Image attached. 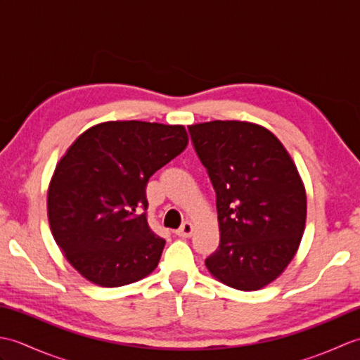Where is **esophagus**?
<instances>
[{"instance_id": "obj_1", "label": "esophagus", "mask_w": 360, "mask_h": 360, "mask_svg": "<svg viewBox=\"0 0 360 360\" xmlns=\"http://www.w3.org/2000/svg\"><path fill=\"white\" fill-rule=\"evenodd\" d=\"M193 231H195L193 224L190 223V221H186V223L182 224V226L178 229V231H176V235L181 236V238H190V236L193 235Z\"/></svg>"}]
</instances>
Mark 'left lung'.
Segmentation results:
<instances>
[{"instance_id": "left-lung-1", "label": "left lung", "mask_w": 360, "mask_h": 360, "mask_svg": "<svg viewBox=\"0 0 360 360\" xmlns=\"http://www.w3.org/2000/svg\"><path fill=\"white\" fill-rule=\"evenodd\" d=\"M217 193L219 246L212 277L258 290L280 277L307 224V190L292 158L269 129L241 120L188 125Z\"/></svg>"}]
</instances>
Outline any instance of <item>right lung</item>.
<instances>
[{
  "mask_svg": "<svg viewBox=\"0 0 360 360\" xmlns=\"http://www.w3.org/2000/svg\"><path fill=\"white\" fill-rule=\"evenodd\" d=\"M188 143L182 125L102 122L83 131L56 165L48 188L53 240L82 277L119 288L147 277L165 240L148 227L145 187Z\"/></svg>",
  "mask_w": 360,
  "mask_h": 360,
  "instance_id": "1",
  "label": "right lung"
}]
</instances>
